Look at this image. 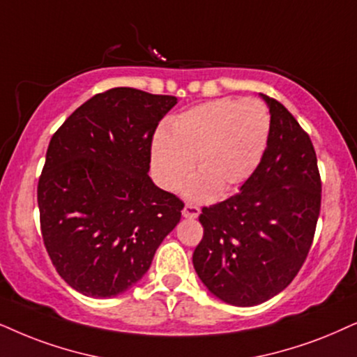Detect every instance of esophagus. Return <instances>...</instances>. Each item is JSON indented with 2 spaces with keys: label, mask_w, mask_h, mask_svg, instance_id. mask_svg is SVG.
Wrapping results in <instances>:
<instances>
[{
  "label": "esophagus",
  "mask_w": 357,
  "mask_h": 357,
  "mask_svg": "<svg viewBox=\"0 0 357 357\" xmlns=\"http://www.w3.org/2000/svg\"><path fill=\"white\" fill-rule=\"evenodd\" d=\"M199 215V207L192 206V204H186L183 209V218L186 219H196Z\"/></svg>",
  "instance_id": "esophagus-1"
}]
</instances>
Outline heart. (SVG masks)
<instances>
[{
	"mask_svg": "<svg viewBox=\"0 0 357 357\" xmlns=\"http://www.w3.org/2000/svg\"><path fill=\"white\" fill-rule=\"evenodd\" d=\"M270 112L259 98H215L183 112L160 133L151 150L156 179L166 189H178L194 171L202 176L188 184L191 201L227 196L247 183L259 168L270 137Z\"/></svg>",
	"mask_w": 357,
	"mask_h": 357,
	"instance_id": "1",
	"label": "heart"
}]
</instances>
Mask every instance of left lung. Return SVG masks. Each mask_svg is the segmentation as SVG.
Here are the masks:
<instances>
[{"label":"left lung","mask_w":357,"mask_h":357,"mask_svg":"<svg viewBox=\"0 0 357 357\" xmlns=\"http://www.w3.org/2000/svg\"><path fill=\"white\" fill-rule=\"evenodd\" d=\"M270 137L259 168L241 191L202 207L204 236L192 254L212 295L254 306L290 285L305 264L321 207V178L308 133L282 103L264 93Z\"/></svg>","instance_id":"1"}]
</instances>
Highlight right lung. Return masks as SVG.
<instances>
[{"mask_svg": "<svg viewBox=\"0 0 357 357\" xmlns=\"http://www.w3.org/2000/svg\"><path fill=\"white\" fill-rule=\"evenodd\" d=\"M176 103L110 89L52 135L38 184L40 234L57 273L85 296L133 287L181 219L184 202L148 176L153 135Z\"/></svg>", "mask_w": 357, "mask_h": 357, "instance_id": "1", "label": "right lung"}]
</instances>
